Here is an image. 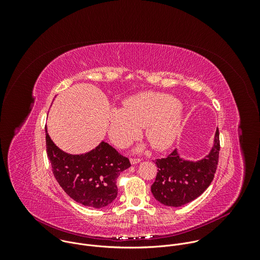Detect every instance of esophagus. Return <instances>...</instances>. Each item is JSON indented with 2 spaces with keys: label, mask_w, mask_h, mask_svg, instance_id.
<instances>
[{
  "label": "esophagus",
  "mask_w": 260,
  "mask_h": 260,
  "mask_svg": "<svg viewBox=\"0 0 260 260\" xmlns=\"http://www.w3.org/2000/svg\"><path fill=\"white\" fill-rule=\"evenodd\" d=\"M140 161H141L140 158H131V164H132V165H137V164H139Z\"/></svg>",
  "instance_id": "esophagus-1"
}]
</instances>
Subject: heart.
<instances>
[{"instance_id": "heart-1", "label": "heart", "mask_w": 260, "mask_h": 260, "mask_svg": "<svg viewBox=\"0 0 260 260\" xmlns=\"http://www.w3.org/2000/svg\"><path fill=\"white\" fill-rule=\"evenodd\" d=\"M184 120L180 102L167 93L142 92L123 102V108L109 111L108 135L116 146L123 147L138 137L141 126L156 150H166L177 140Z\"/></svg>"}]
</instances>
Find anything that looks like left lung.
<instances>
[{
  "label": "left lung",
  "instance_id": "1",
  "mask_svg": "<svg viewBox=\"0 0 260 260\" xmlns=\"http://www.w3.org/2000/svg\"><path fill=\"white\" fill-rule=\"evenodd\" d=\"M219 149L217 127L211 149L203 158L185 159L176 149L168 157L156 159L158 170L151 186L155 200L168 207H181L199 198L214 178Z\"/></svg>",
  "mask_w": 260,
  "mask_h": 260
}]
</instances>
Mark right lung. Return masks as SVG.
Listing matches in <instances>:
<instances>
[{"instance_id": "add662e5", "label": "right lung", "mask_w": 260, "mask_h": 260, "mask_svg": "<svg viewBox=\"0 0 260 260\" xmlns=\"http://www.w3.org/2000/svg\"><path fill=\"white\" fill-rule=\"evenodd\" d=\"M45 134L53 175L70 198L95 209L104 208L116 199V180L121 172L131 167L126 157L104 141L88 152L70 154L54 144L47 126Z\"/></svg>"}]
</instances>
